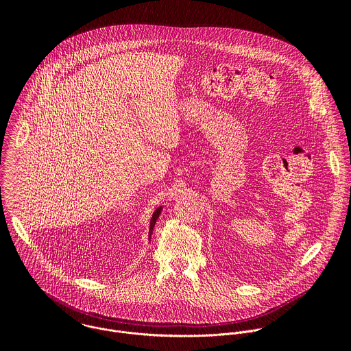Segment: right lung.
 <instances>
[{
	"label": "right lung",
	"mask_w": 351,
	"mask_h": 351,
	"mask_svg": "<svg viewBox=\"0 0 351 351\" xmlns=\"http://www.w3.org/2000/svg\"><path fill=\"white\" fill-rule=\"evenodd\" d=\"M161 211H162V204L161 206H158L157 208H156V211L153 213V215H152V219H149V228H148V240L152 239V234H153V229H154V226H156V223H157V219H158V217L161 215Z\"/></svg>",
	"instance_id": "right-lung-1"
}]
</instances>
